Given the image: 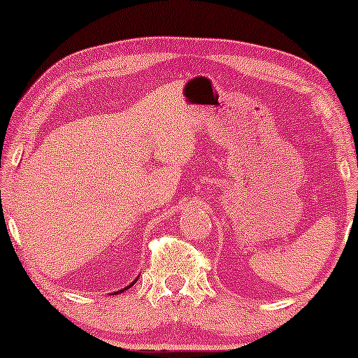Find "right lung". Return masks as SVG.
I'll return each mask as SVG.
<instances>
[{
	"mask_svg": "<svg viewBox=\"0 0 358 358\" xmlns=\"http://www.w3.org/2000/svg\"><path fill=\"white\" fill-rule=\"evenodd\" d=\"M129 286H131V285H129Z\"/></svg>",
	"mask_w": 358,
	"mask_h": 358,
	"instance_id": "obj_1",
	"label": "right lung"
}]
</instances>
